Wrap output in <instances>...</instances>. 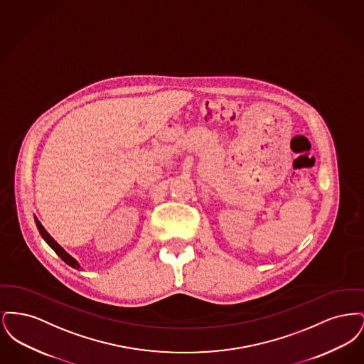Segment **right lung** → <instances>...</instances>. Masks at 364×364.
<instances>
[{
    "mask_svg": "<svg viewBox=\"0 0 364 364\" xmlns=\"http://www.w3.org/2000/svg\"><path fill=\"white\" fill-rule=\"evenodd\" d=\"M35 224H36V228H38V230H39V233H41V236L43 237V240L48 242L50 247H52L53 251L61 258V259L64 260L67 264H70V267H73V269H82L80 267V264L77 263V260L75 259V258H72L70 254L58 244V242H55L54 239H53L52 236L46 232V229L42 226V224L39 223V220L35 217Z\"/></svg>",
    "mask_w": 364,
    "mask_h": 364,
    "instance_id": "1",
    "label": "right lung"
}]
</instances>
